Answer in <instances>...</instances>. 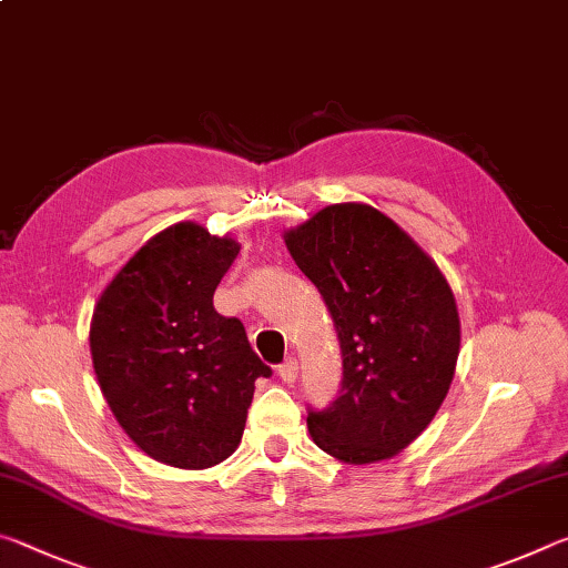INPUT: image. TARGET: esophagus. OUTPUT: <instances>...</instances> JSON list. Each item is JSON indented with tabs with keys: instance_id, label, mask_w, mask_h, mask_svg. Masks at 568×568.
Returning <instances> with one entry per match:
<instances>
[{
	"instance_id": "34e87169",
	"label": "esophagus",
	"mask_w": 568,
	"mask_h": 568,
	"mask_svg": "<svg viewBox=\"0 0 568 568\" xmlns=\"http://www.w3.org/2000/svg\"><path fill=\"white\" fill-rule=\"evenodd\" d=\"M277 376H281V381L291 386V383H295V378H297V363L293 358H287L285 363L277 365Z\"/></svg>"
}]
</instances>
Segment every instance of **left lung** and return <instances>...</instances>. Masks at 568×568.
Listing matches in <instances>:
<instances>
[{
    "mask_svg": "<svg viewBox=\"0 0 568 568\" xmlns=\"http://www.w3.org/2000/svg\"><path fill=\"white\" fill-rule=\"evenodd\" d=\"M283 237L341 341L338 398L307 408L311 438L345 464L393 458L426 430L454 381L450 285L406 230L363 203L323 207Z\"/></svg>",
    "mask_w": 568,
    "mask_h": 568,
    "instance_id": "left-lung-1",
    "label": "left lung"
}]
</instances>
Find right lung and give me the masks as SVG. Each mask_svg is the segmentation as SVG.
<instances>
[{"label":"right lung","instance_id":"obj_1","mask_svg":"<svg viewBox=\"0 0 568 568\" xmlns=\"http://www.w3.org/2000/svg\"><path fill=\"white\" fill-rule=\"evenodd\" d=\"M240 253L233 237L178 223L150 237L104 287L90 351L102 396L160 464L210 468L237 448L255 381L271 368L243 323L213 305Z\"/></svg>","mask_w":568,"mask_h":568}]
</instances>
